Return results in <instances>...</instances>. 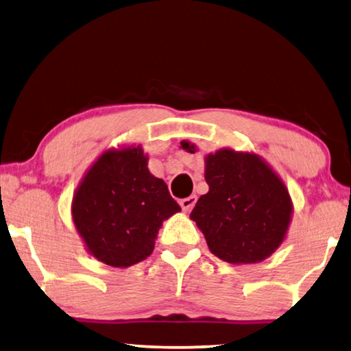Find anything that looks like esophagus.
<instances>
[{"label":"esophagus","instance_id":"1","mask_svg":"<svg viewBox=\"0 0 351 351\" xmlns=\"http://www.w3.org/2000/svg\"><path fill=\"white\" fill-rule=\"evenodd\" d=\"M195 202H197V197H195V195H189V197H186V199H182V200H180L182 210L185 211V213H189V211H191L193 208H194Z\"/></svg>","mask_w":351,"mask_h":351}]
</instances>
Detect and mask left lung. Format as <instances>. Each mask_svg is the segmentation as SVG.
Instances as JSON below:
<instances>
[{
	"mask_svg": "<svg viewBox=\"0 0 351 351\" xmlns=\"http://www.w3.org/2000/svg\"><path fill=\"white\" fill-rule=\"evenodd\" d=\"M195 152V146L182 141ZM210 191L200 195L191 220L208 248L228 263H256L280 247L291 222L293 204L285 183L253 152L228 147L205 157Z\"/></svg>",
	"mask_w": 351,
	"mask_h": 351,
	"instance_id": "obj_1",
	"label": "left lung"
}]
</instances>
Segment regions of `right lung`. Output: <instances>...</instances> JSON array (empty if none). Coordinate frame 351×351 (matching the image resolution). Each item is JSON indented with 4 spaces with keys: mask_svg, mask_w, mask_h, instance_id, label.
Here are the masks:
<instances>
[{
    "mask_svg": "<svg viewBox=\"0 0 351 351\" xmlns=\"http://www.w3.org/2000/svg\"><path fill=\"white\" fill-rule=\"evenodd\" d=\"M179 211L166 183L147 169L141 146L103 152L72 202V219L86 250L115 268L151 256L163 220Z\"/></svg>",
    "mask_w": 351,
    "mask_h": 351,
    "instance_id": "1",
    "label": "right lung"
}]
</instances>
